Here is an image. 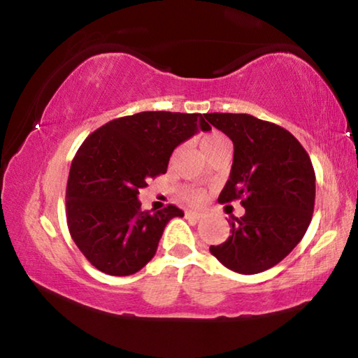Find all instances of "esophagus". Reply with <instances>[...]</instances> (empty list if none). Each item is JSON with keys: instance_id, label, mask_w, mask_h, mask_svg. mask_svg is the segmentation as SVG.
Wrapping results in <instances>:
<instances>
[{"instance_id": "34e87169", "label": "esophagus", "mask_w": 358, "mask_h": 358, "mask_svg": "<svg viewBox=\"0 0 358 358\" xmlns=\"http://www.w3.org/2000/svg\"><path fill=\"white\" fill-rule=\"evenodd\" d=\"M185 215H186L187 220H196V221H197V220H201V217L203 216L202 213H199V211H191V210H187Z\"/></svg>"}]
</instances>
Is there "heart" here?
<instances>
[{
  "instance_id": "b5f03b06",
  "label": "heart",
  "mask_w": 358,
  "mask_h": 358,
  "mask_svg": "<svg viewBox=\"0 0 358 358\" xmlns=\"http://www.w3.org/2000/svg\"><path fill=\"white\" fill-rule=\"evenodd\" d=\"M226 145H230L227 137H224L222 134H220V132H211V134L205 136L201 141V147H202L205 155L210 153V151H213V150L226 147ZM185 197H186V201L191 203H199L203 201V194L197 189H186Z\"/></svg>"
}]
</instances>
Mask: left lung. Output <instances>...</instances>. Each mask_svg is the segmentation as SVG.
I'll return each instance as SVG.
<instances>
[{"label":"left lung","instance_id":"8db88e82","mask_svg":"<svg viewBox=\"0 0 358 358\" xmlns=\"http://www.w3.org/2000/svg\"><path fill=\"white\" fill-rule=\"evenodd\" d=\"M210 124L234 142V164L217 202L240 201L229 220L230 237L210 252L229 270L254 275L280 264L310 226L316 173L301 143L270 121L248 113H207Z\"/></svg>","mask_w":358,"mask_h":358}]
</instances>
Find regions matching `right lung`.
<instances>
[{
	"label": "right lung",
	"instance_id": "1",
	"mask_svg": "<svg viewBox=\"0 0 358 358\" xmlns=\"http://www.w3.org/2000/svg\"><path fill=\"white\" fill-rule=\"evenodd\" d=\"M210 131L202 113L141 112L112 120L85 138L66 186L69 234L90 264L112 276L134 275L157 250L175 205L142 211L137 194L167 172L181 142Z\"/></svg>",
	"mask_w": 358,
	"mask_h": 358
}]
</instances>
